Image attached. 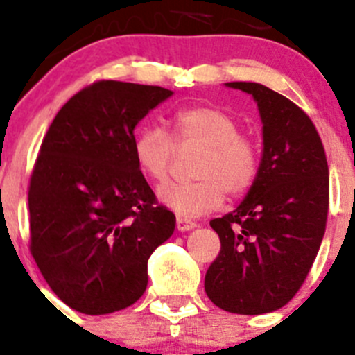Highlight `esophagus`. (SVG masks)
Here are the masks:
<instances>
[{"label":"esophagus","mask_w":355,"mask_h":355,"mask_svg":"<svg viewBox=\"0 0 355 355\" xmlns=\"http://www.w3.org/2000/svg\"><path fill=\"white\" fill-rule=\"evenodd\" d=\"M198 227V223L196 222H191V220L187 218H182V216H177V229L180 230V232H185V230H192Z\"/></svg>","instance_id":"1"}]
</instances>
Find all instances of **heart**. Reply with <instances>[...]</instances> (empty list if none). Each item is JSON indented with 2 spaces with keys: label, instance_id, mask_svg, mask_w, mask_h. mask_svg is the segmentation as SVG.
<instances>
[{
  "label": "heart",
  "instance_id": "1",
  "mask_svg": "<svg viewBox=\"0 0 355 355\" xmlns=\"http://www.w3.org/2000/svg\"><path fill=\"white\" fill-rule=\"evenodd\" d=\"M178 147H202L194 166L198 180L170 182L157 189V199L168 209L194 218L218 208L225 192L232 198L246 194L260 171V150L253 139L239 133L230 114L211 105H192L173 116ZM177 144L161 126H146L133 140L140 170L153 180L168 177Z\"/></svg>",
  "mask_w": 355,
  "mask_h": 355
}]
</instances>
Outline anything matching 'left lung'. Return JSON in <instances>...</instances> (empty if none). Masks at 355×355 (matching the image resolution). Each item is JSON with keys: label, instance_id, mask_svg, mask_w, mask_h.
<instances>
[{"label": "left lung", "instance_id": "1", "mask_svg": "<svg viewBox=\"0 0 355 355\" xmlns=\"http://www.w3.org/2000/svg\"><path fill=\"white\" fill-rule=\"evenodd\" d=\"M225 86L257 102L263 150L246 198L209 222L220 253L205 290L227 312L267 314L295 297L318 257L328 218V161L318 130L298 105L260 83Z\"/></svg>", "mask_w": 355, "mask_h": 355}]
</instances>
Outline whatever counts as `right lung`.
Returning <instances> with one entry per match:
<instances>
[{"label":"right lung","instance_id":"obj_1","mask_svg":"<svg viewBox=\"0 0 355 355\" xmlns=\"http://www.w3.org/2000/svg\"><path fill=\"white\" fill-rule=\"evenodd\" d=\"M173 92L98 81L55 116L29 185L31 253L74 311L111 314L147 288V261L175 230L135 154V126Z\"/></svg>","mask_w":355,"mask_h":355}]
</instances>
